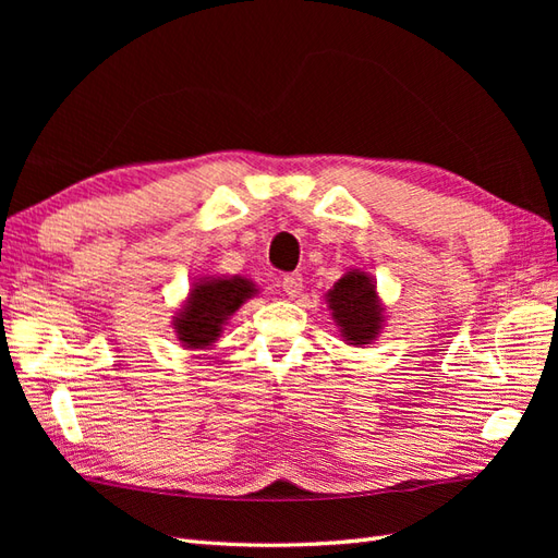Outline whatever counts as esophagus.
<instances>
[{
    "mask_svg": "<svg viewBox=\"0 0 558 558\" xmlns=\"http://www.w3.org/2000/svg\"><path fill=\"white\" fill-rule=\"evenodd\" d=\"M302 288H304V278L300 276V272H290V276L282 278V292L288 294V298H300L302 294Z\"/></svg>",
    "mask_w": 558,
    "mask_h": 558,
    "instance_id": "34e87169",
    "label": "esophagus"
}]
</instances>
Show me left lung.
Instances as JSON below:
<instances>
[{
	"label": "left lung",
	"mask_w": 558,
	"mask_h": 558,
	"mask_svg": "<svg viewBox=\"0 0 558 558\" xmlns=\"http://www.w3.org/2000/svg\"><path fill=\"white\" fill-rule=\"evenodd\" d=\"M330 316L350 348H369L386 326V304L378 298L376 280L364 268H348L326 292Z\"/></svg>",
	"instance_id": "1"
}]
</instances>
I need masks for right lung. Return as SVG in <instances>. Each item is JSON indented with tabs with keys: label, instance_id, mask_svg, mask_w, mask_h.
I'll list each match as a JSON object with an SVG mask.
<instances>
[{
	"label": "right lung",
	"instance_id": "obj_1",
	"mask_svg": "<svg viewBox=\"0 0 558 558\" xmlns=\"http://www.w3.org/2000/svg\"><path fill=\"white\" fill-rule=\"evenodd\" d=\"M258 298V286L246 276H204L189 286L172 316L174 336L184 350H213L234 312Z\"/></svg>",
	"mask_w": 558,
	"mask_h": 558
}]
</instances>
